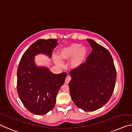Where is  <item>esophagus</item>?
Returning a JSON list of instances; mask_svg holds the SVG:
<instances>
[{
  "instance_id": "esophagus-1",
  "label": "esophagus",
  "mask_w": 132,
  "mask_h": 132,
  "mask_svg": "<svg viewBox=\"0 0 132 132\" xmlns=\"http://www.w3.org/2000/svg\"><path fill=\"white\" fill-rule=\"evenodd\" d=\"M71 80V77H70V76H68L66 77V78L65 79V83H66V84H68L69 83V81H70Z\"/></svg>"
}]
</instances>
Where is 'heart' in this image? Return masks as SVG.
Here are the masks:
<instances>
[{"label": "heart", "mask_w": 132, "mask_h": 132, "mask_svg": "<svg viewBox=\"0 0 132 132\" xmlns=\"http://www.w3.org/2000/svg\"><path fill=\"white\" fill-rule=\"evenodd\" d=\"M87 54L88 49L86 47L81 46L80 44L72 43L60 50L59 57L64 60H69L72 58L70 62V67L73 69H77L84 63ZM53 59L57 65H63L62 60L57 56H54Z\"/></svg>", "instance_id": "obj_1"}]
</instances>
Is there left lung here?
<instances>
[{
    "instance_id": "obj_1",
    "label": "left lung",
    "mask_w": 132,
    "mask_h": 132,
    "mask_svg": "<svg viewBox=\"0 0 132 132\" xmlns=\"http://www.w3.org/2000/svg\"><path fill=\"white\" fill-rule=\"evenodd\" d=\"M92 48L86 61L70 72L69 83L73 102L85 111H95L105 104L114 90L116 79L113 60L106 48L87 39Z\"/></svg>"
}]
</instances>
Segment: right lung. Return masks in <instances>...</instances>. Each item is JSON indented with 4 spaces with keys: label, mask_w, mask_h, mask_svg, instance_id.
<instances>
[{
    "label": "right lung",
    "mask_w": 132,
    "mask_h": 132,
    "mask_svg": "<svg viewBox=\"0 0 132 132\" xmlns=\"http://www.w3.org/2000/svg\"><path fill=\"white\" fill-rule=\"evenodd\" d=\"M57 39H39L26 50L17 71V89L22 103L31 113L45 114L54 108L60 87L67 76L65 72L54 74L47 67L38 66L35 57L43 54L52 57L57 46Z\"/></svg>",
    "instance_id": "right-lung-1"
}]
</instances>
